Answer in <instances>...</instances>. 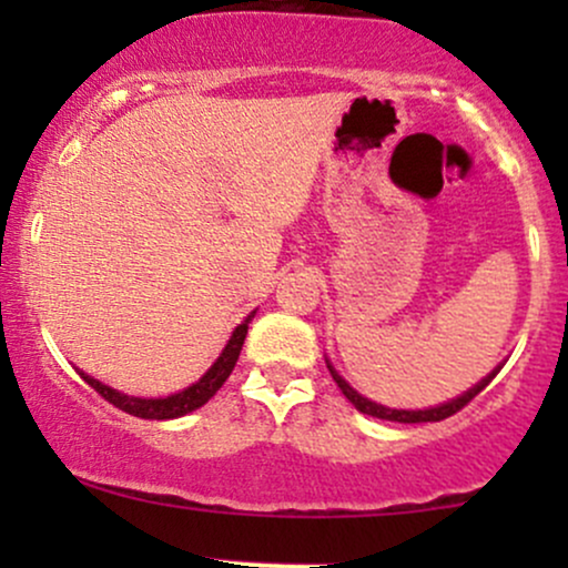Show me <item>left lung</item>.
I'll list each match as a JSON object with an SVG mask.
<instances>
[{
  "label": "left lung",
  "instance_id": "8db88e82",
  "mask_svg": "<svg viewBox=\"0 0 568 568\" xmlns=\"http://www.w3.org/2000/svg\"><path fill=\"white\" fill-rule=\"evenodd\" d=\"M499 368H501V366H499ZM499 368H494L491 374L486 376V379H480L478 384H475V387L467 389L465 395L454 397V400L443 403V406L425 408V410H403V408H387V406H379V403H374V400H368V397H363L361 393H357V389H352L349 384L344 382L342 376L336 374V368L331 366V363H328V371H331V376H334V382L338 384V389H342L344 397H347V400H349L352 406H355L357 410H361V414L376 416V419H387V422H400V425H419V422H440V419H448V416H454L456 410L465 408L467 403H470L473 397L480 393V389H486V387H488V382H491L494 376L499 374Z\"/></svg>",
  "mask_w": 568,
  "mask_h": 568
}]
</instances>
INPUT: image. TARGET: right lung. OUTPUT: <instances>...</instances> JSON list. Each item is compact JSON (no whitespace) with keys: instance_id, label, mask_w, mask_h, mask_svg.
I'll return each mask as SVG.
<instances>
[{"instance_id":"add662e5","label":"right lung","mask_w":568,"mask_h":568,"mask_svg":"<svg viewBox=\"0 0 568 568\" xmlns=\"http://www.w3.org/2000/svg\"><path fill=\"white\" fill-rule=\"evenodd\" d=\"M253 315H256V312H251V315H247L245 321L232 331L230 342H226V347L221 349L219 361L205 371V376H202L200 382H194L192 387L181 389V393H175V395H168V397H133V395L116 393V389L106 387V384L93 379V376L82 374V371H80V376L90 384V387L95 389L98 395L103 397V400H109L112 406L125 410V414L141 416V419H179V416L192 414V410L205 406V403L219 393L221 384L230 379L234 363H237V357H240V349H243V342H245V334H247V323H251Z\"/></svg>"}]
</instances>
